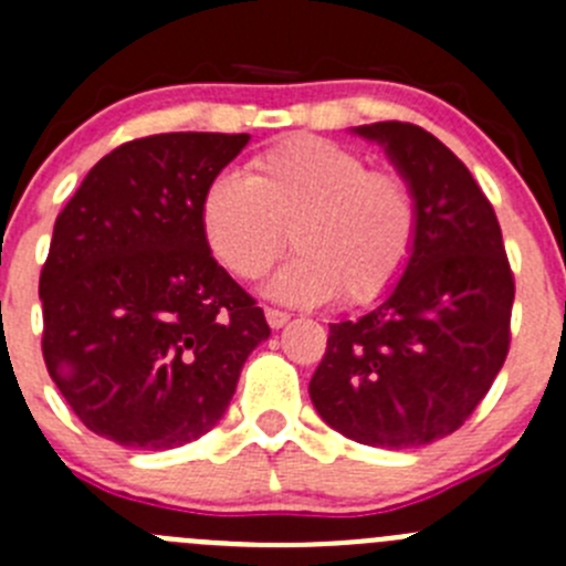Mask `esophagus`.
<instances>
[{"mask_svg": "<svg viewBox=\"0 0 566 566\" xmlns=\"http://www.w3.org/2000/svg\"><path fill=\"white\" fill-rule=\"evenodd\" d=\"M289 314L286 311H277V308H266V323L272 325V328H283V325L289 323Z\"/></svg>", "mask_w": 566, "mask_h": 566, "instance_id": "1", "label": "esophagus"}]
</instances>
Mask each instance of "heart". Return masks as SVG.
Here are the masks:
<instances>
[{"mask_svg": "<svg viewBox=\"0 0 566 566\" xmlns=\"http://www.w3.org/2000/svg\"><path fill=\"white\" fill-rule=\"evenodd\" d=\"M201 235L230 274L252 280L280 255L286 232L297 258L266 283L289 305L373 303L396 286L418 235V201L392 170L319 137L258 154L249 174H219L201 196Z\"/></svg>", "mask_w": 566, "mask_h": 566, "instance_id": "heart-1", "label": "heart"}]
</instances>
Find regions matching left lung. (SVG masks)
<instances>
[{"label": "left lung", "instance_id": "8db88e82", "mask_svg": "<svg viewBox=\"0 0 566 566\" xmlns=\"http://www.w3.org/2000/svg\"><path fill=\"white\" fill-rule=\"evenodd\" d=\"M418 201V235L396 286L359 319L331 325L308 396L331 429L376 449L452 434L494 385L511 342L513 274L474 176L412 123H370Z\"/></svg>", "mask_w": 566, "mask_h": 566}]
</instances>
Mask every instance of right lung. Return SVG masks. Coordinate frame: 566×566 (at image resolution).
Segmentation results:
<instances>
[{
    "label": "right lung",
    "mask_w": 566,
    "mask_h": 566,
    "mask_svg": "<svg viewBox=\"0 0 566 566\" xmlns=\"http://www.w3.org/2000/svg\"><path fill=\"white\" fill-rule=\"evenodd\" d=\"M249 134L132 139L86 174L41 269L46 370L101 438L163 452L224 418L269 325L201 235V196Z\"/></svg>",
    "instance_id": "1"
}]
</instances>
